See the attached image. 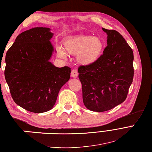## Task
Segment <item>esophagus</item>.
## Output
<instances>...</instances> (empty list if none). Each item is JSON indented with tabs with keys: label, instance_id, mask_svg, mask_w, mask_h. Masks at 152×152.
Instances as JSON below:
<instances>
[{
	"label": "esophagus",
	"instance_id": "34e87169",
	"mask_svg": "<svg viewBox=\"0 0 152 152\" xmlns=\"http://www.w3.org/2000/svg\"><path fill=\"white\" fill-rule=\"evenodd\" d=\"M71 76L73 78H76V77L78 76V72H77V69H73L72 70V72H71Z\"/></svg>",
	"mask_w": 152,
	"mask_h": 152
}]
</instances>
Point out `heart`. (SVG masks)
Wrapping results in <instances>:
<instances>
[{
  "label": "heart",
  "instance_id": "1",
  "mask_svg": "<svg viewBox=\"0 0 152 152\" xmlns=\"http://www.w3.org/2000/svg\"><path fill=\"white\" fill-rule=\"evenodd\" d=\"M64 48H56L58 55L65 58L66 53L76 55L77 61L83 65H90L102 56L104 49L103 40L99 37L78 35L69 37L63 42Z\"/></svg>",
  "mask_w": 152,
  "mask_h": 152
}]
</instances>
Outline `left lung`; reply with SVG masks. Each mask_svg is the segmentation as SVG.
<instances>
[{"instance_id": "obj_1", "label": "left lung", "mask_w": 152, "mask_h": 152, "mask_svg": "<svg viewBox=\"0 0 152 152\" xmlns=\"http://www.w3.org/2000/svg\"><path fill=\"white\" fill-rule=\"evenodd\" d=\"M107 46L92 64L80 66L84 104L92 111L104 112L126 100L134 75L133 52L120 34L102 28Z\"/></svg>"}]
</instances>
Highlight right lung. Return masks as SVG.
Here are the masks:
<instances>
[{"mask_svg":"<svg viewBox=\"0 0 152 152\" xmlns=\"http://www.w3.org/2000/svg\"><path fill=\"white\" fill-rule=\"evenodd\" d=\"M53 36L49 28H32L18 36L6 53L4 75L12 97L30 112L51 109L70 78V67H57L49 62Z\"/></svg>","mask_w":152,"mask_h":152,"instance_id":"add662e5","label":"right lung"}]
</instances>
